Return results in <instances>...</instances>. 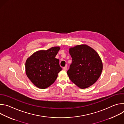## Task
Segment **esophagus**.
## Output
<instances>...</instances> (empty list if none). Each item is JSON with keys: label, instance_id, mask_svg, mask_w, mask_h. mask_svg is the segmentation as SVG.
Wrapping results in <instances>:
<instances>
[{"label": "esophagus", "instance_id": "1", "mask_svg": "<svg viewBox=\"0 0 124 124\" xmlns=\"http://www.w3.org/2000/svg\"><path fill=\"white\" fill-rule=\"evenodd\" d=\"M67 70V66H65V67H63V70Z\"/></svg>", "mask_w": 124, "mask_h": 124}]
</instances>
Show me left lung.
I'll list each match as a JSON object with an SVG mask.
<instances>
[{
    "mask_svg": "<svg viewBox=\"0 0 124 124\" xmlns=\"http://www.w3.org/2000/svg\"><path fill=\"white\" fill-rule=\"evenodd\" d=\"M72 63L67 71L69 78L81 89L94 84L100 78L102 63L98 53L86 45L69 49Z\"/></svg>",
    "mask_w": 124,
    "mask_h": 124,
    "instance_id": "obj_1",
    "label": "left lung"
}]
</instances>
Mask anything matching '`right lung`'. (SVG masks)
<instances>
[{"mask_svg":"<svg viewBox=\"0 0 124 124\" xmlns=\"http://www.w3.org/2000/svg\"><path fill=\"white\" fill-rule=\"evenodd\" d=\"M59 49V46H55L46 50H39L26 60V74L38 88L45 89L50 86L62 70L59 59L55 58Z\"/></svg>","mask_w":124,"mask_h":124,"instance_id":"add662e5","label":"right lung"}]
</instances>
